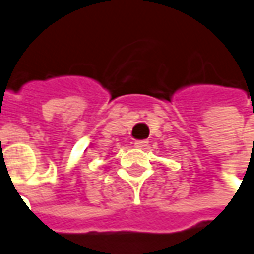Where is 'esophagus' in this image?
I'll use <instances>...</instances> for the list:
<instances>
[{
  "label": "esophagus",
  "mask_w": 254,
  "mask_h": 254,
  "mask_svg": "<svg viewBox=\"0 0 254 254\" xmlns=\"http://www.w3.org/2000/svg\"><path fill=\"white\" fill-rule=\"evenodd\" d=\"M148 145V141L147 140H136L134 141V147L136 148H145Z\"/></svg>",
  "instance_id": "1"
}]
</instances>
